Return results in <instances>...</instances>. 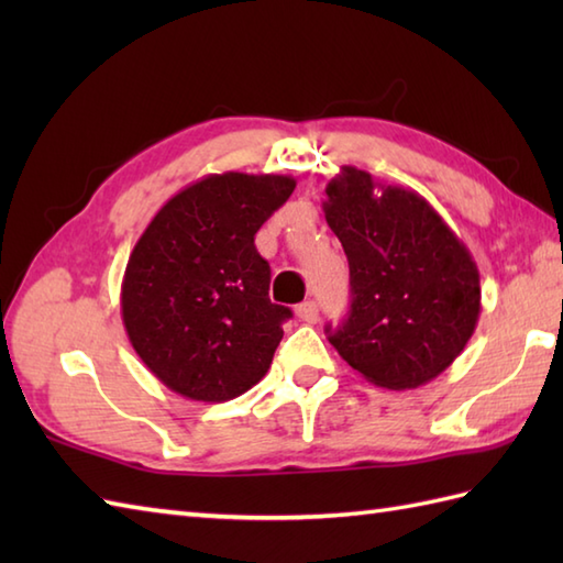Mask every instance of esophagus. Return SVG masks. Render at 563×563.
<instances>
[{
  "label": "esophagus",
  "instance_id": "esophagus-1",
  "mask_svg": "<svg viewBox=\"0 0 563 563\" xmlns=\"http://www.w3.org/2000/svg\"><path fill=\"white\" fill-rule=\"evenodd\" d=\"M295 314H297V319H300V321H307V324H314V321L319 319V305L312 302V300H307L302 305H297Z\"/></svg>",
  "mask_w": 563,
  "mask_h": 563
}]
</instances>
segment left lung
Segmentation results:
<instances>
[{"label":"left lung","mask_w":563,"mask_h":563,"mask_svg":"<svg viewBox=\"0 0 563 563\" xmlns=\"http://www.w3.org/2000/svg\"><path fill=\"white\" fill-rule=\"evenodd\" d=\"M324 218L349 256L351 312L331 331L339 355L387 389L428 385L454 363L482 312L479 268L416 190L341 166Z\"/></svg>","instance_id":"1"}]
</instances>
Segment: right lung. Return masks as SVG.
<instances>
[{"label":"right lung","mask_w":563,"mask_h":563,"mask_svg":"<svg viewBox=\"0 0 563 563\" xmlns=\"http://www.w3.org/2000/svg\"><path fill=\"white\" fill-rule=\"evenodd\" d=\"M292 176L210 174L154 214L128 258L121 314L140 361L172 391L230 401L263 379L292 312L268 297L254 236Z\"/></svg>","instance_id":"add662e5"}]
</instances>
